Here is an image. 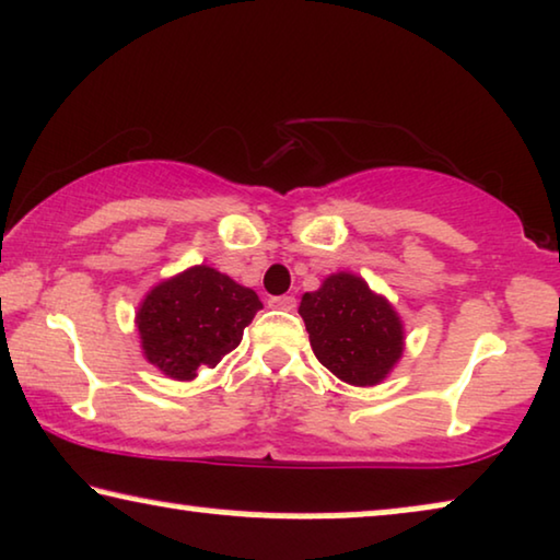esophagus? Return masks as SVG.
Here are the masks:
<instances>
[{
    "label": "esophagus",
    "mask_w": 560,
    "mask_h": 560,
    "mask_svg": "<svg viewBox=\"0 0 560 560\" xmlns=\"http://www.w3.org/2000/svg\"><path fill=\"white\" fill-rule=\"evenodd\" d=\"M270 308L293 311L295 308V298L293 295H275V298H270Z\"/></svg>",
    "instance_id": "esophagus-1"
}]
</instances>
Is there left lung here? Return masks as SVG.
<instances>
[{
	"label": "left lung",
	"instance_id": "1",
	"mask_svg": "<svg viewBox=\"0 0 560 560\" xmlns=\"http://www.w3.org/2000/svg\"><path fill=\"white\" fill-rule=\"evenodd\" d=\"M313 354L349 385H377L402 354V324L357 275L336 272L301 301Z\"/></svg>",
	"mask_w": 560,
	"mask_h": 560
}]
</instances>
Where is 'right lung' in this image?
Instances as JSON below:
<instances>
[{
    "label": "right lung",
    "mask_w": 560,
    "mask_h": 560,
    "mask_svg": "<svg viewBox=\"0 0 560 560\" xmlns=\"http://www.w3.org/2000/svg\"><path fill=\"white\" fill-rule=\"evenodd\" d=\"M259 308L255 290L213 267H190L144 298L137 313L144 357L167 377L194 380L240 347Z\"/></svg>",
    "instance_id": "right-lung-1"
}]
</instances>
